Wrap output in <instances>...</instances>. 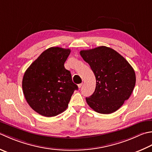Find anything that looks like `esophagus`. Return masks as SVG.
Returning a JSON list of instances; mask_svg holds the SVG:
<instances>
[{"label": "esophagus", "mask_w": 152, "mask_h": 152, "mask_svg": "<svg viewBox=\"0 0 152 152\" xmlns=\"http://www.w3.org/2000/svg\"><path fill=\"white\" fill-rule=\"evenodd\" d=\"M82 84H83V83H81V84H78V88H80L82 86Z\"/></svg>", "instance_id": "34e87169"}]
</instances>
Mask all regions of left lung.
Here are the masks:
<instances>
[{"mask_svg": "<svg viewBox=\"0 0 152 152\" xmlns=\"http://www.w3.org/2000/svg\"><path fill=\"white\" fill-rule=\"evenodd\" d=\"M96 79L94 94L86 97L90 107L99 113H114L130 97L136 84V74L123 56L105 46L80 50Z\"/></svg>", "mask_w": 152, "mask_h": 152, "instance_id": "obj_1", "label": "left lung"}]
</instances>
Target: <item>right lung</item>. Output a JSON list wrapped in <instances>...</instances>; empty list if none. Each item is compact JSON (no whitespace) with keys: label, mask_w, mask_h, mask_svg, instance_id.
Wrapping results in <instances>:
<instances>
[{"label":"right lung","mask_w":152,"mask_h":152,"mask_svg":"<svg viewBox=\"0 0 152 152\" xmlns=\"http://www.w3.org/2000/svg\"><path fill=\"white\" fill-rule=\"evenodd\" d=\"M70 53L69 49L50 47L24 73L23 95L31 109L41 115L54 117L65 111L74 90L78 89L64 66Z\"/></svg>","instance_id":"obj_1"}]
</instances>
